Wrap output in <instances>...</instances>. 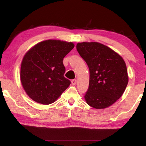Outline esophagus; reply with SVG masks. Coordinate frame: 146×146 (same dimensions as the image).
<instances>
[{
	"label": "esophagus",
	"instance_id": "34e87169",
	"mask_svg": "<svg viewBox=\"0 0 146 146\" xmlns=\"http://www.w3.org/2000/svg\"><path fill=\"white\" fill-rule=\"evenodd\" d=\"M71 83H72L73 85H75L76 84V79H73V80H71Z\"/></svg>",
	"mask_w": 146,
	"mask_h": 146
}]
</instances>
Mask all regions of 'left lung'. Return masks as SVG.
I'll return each instance as SVG.
<instances>
[{
	"label": "left lung",
	"instance_id": "left-lung-1",
	"mask_svg": "<svg viewBox=\"0 0 146 146\" xmlns=\"http://www.w3.org/2000/svg\"><path fill=\"white\" fill-rule=\"evenodd\" d=\"M76 49L90 70L86 102L98 110L110 107L122 97L127 85L124 60L113 49L96 42H79Z\"/></svg>",
	"mask_w": 146,
	"mask_h": 146
}]
</instances>
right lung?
<instances>
[{
    "mask_svg": "<svg viewBox=\"0 0 146 146\" xmlns=\"http://www.w3.org/2000/svg\"><path fill=\"white\" fill-rule=\"evenodd\" d=\"M74 44L60 40H47L34 46L24 56L21 80L24 90L35 102L50 104L70 85L64 76L63 58Z\"/></svg>",
    "mask_w": 146,
    "mask_h": 146,
    "instance_id": "obj_1",
    "label": "right lung"
}]
</instances>
